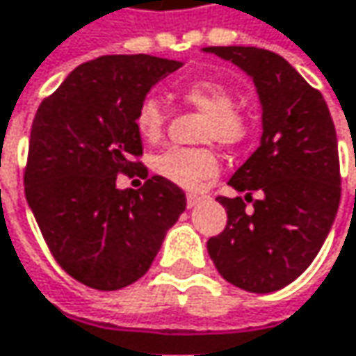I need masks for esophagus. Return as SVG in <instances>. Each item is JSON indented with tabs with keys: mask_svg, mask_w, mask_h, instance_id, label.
I'll return each mask as SVG.
<instances>
[{
	"mask_svg": "<svg viewBox=\"0 0 356 356\" xmlns=\"http://www.w3.org/2000/svg\"><path fill=\"white\" fill-rule=\"evenodd\" d=\"M200 202H202L200 195H195V193H189V195H187V208H195Z\"/></svg>",
	"mask_w": 356,
	"mask_h": 356,
	"instance_id": "34e87169",
	"label": "esophagus"
}]
</instances>
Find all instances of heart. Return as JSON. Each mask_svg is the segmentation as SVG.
Segmentation results:
<instances>
[{
  "label": "heart",
  "mask_w": 356,
  "mask_h": 356,
  "mask_svg": "<svg viewBox=\"0 0 356 356\" xmlns=\"http://www.w3.org/2000/svg\"><path fill=\"white\" fill-rule=\"evenodd\" d=\"M179 97L206 113L204 140L234 146L248 134V120L238 112L234 91L218 81H193L181 87ZM167 112L156 97H146L136 112V130L148 140L156 143L163 136ZM152 171L183 189H197L206 179L218 173V159L208 148H167L152 156Z\"/></svg>",
  "instance_id": "heart-1"
}]
</instances>
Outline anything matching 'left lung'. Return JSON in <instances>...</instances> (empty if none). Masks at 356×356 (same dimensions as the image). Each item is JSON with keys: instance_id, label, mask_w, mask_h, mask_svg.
I'll return each instance as SVG.
<instances>
[{"instance_id": "1", "label": "left lung", "mask_w": 356, "mask_h": 356, "mask_svg": "<svg viewBox=\"0 0 356 356\" xmlns=\"http://www.w3.org/2000/svg\"><path fill=\"white\" fill-rule=\"evenodd\" d=\"M244 71L261 102L259 148L228 185L253 202L218 197L228 224L208 241L211 261L228 283L271 293L306 271L326 241L340 204L337 130L320 91L279 54L254 47L202 49ZM261 200H252V191Z\"/></svg>"}]
</instances>
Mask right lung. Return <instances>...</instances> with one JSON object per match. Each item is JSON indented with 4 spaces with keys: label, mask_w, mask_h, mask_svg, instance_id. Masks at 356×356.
Here are the masks:
<instances>
[{
    "label": "right lung",
    "mask_w": 356,
    "mask_h": 356,
    "mask_svg": "<svg viewBox=\"0 0 356 356\" xmlns=\"http://www.w3.org/2000/svg\"><path fill=\"white\" fill-rule=\"evenodd\" d=\"M181 67L150 54L99 56L71 71L36 112L26 200L56 263L87 287L113 291L138 281L187 206L159 175L138 191L115 185L143 154L138 106Z\"/></svg>",
    "instance_id": "right-lung-1"
}]
</instances>
